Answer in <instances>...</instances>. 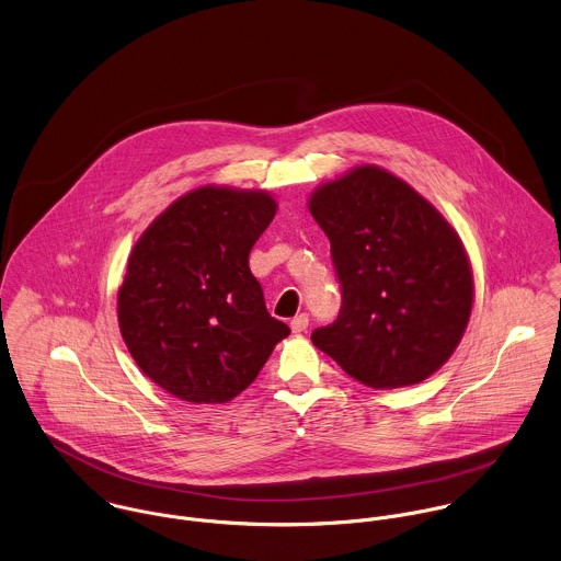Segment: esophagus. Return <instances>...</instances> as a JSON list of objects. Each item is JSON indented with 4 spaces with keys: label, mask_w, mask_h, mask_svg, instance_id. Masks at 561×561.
Segmentation results:
<instances>
[{
    "label": "esophagus",
    "mask_w": 561,
    "mask_h": 561,
    "mask_svg": "<svg viewBox=\"0 0 561 561\" xmlns=\"http://www.w3.org/2000/svg\"><path fill=\"white\" fill-rule=\"evenodd\" d=\"M308 325H310L308 314H299V317H295V319L290 321V330H293V334H301V332H306V330H308Z\"/></svg>",
    "instance_id": "esophagus-1"
}]
</instances>
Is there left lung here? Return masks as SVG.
Segmentation results:
<instances>
[{"mask_svg":"<svg viewBox=\"0 0 561 561\" xmlns=\"http://www.w3.org/2000/svg\"><path fill=\"white\" fill-rule=\"evenodd\" d=\"M308 210L332 242L342 308L317 348L375 390L434 375L466 332L474 282L459 233L405 180L359 164L321 184Z\"/></svg>","mask_w":561,"mask_h":561,"instance_id":"8db88e82","label":"left lung"}]
</instances>
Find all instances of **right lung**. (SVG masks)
I'll use <instances>...</instances> for the list:
<instances>
[{"instance_id": "right-lung-1", "label": "right lung", "mask_w": 561, "mask_h": 561, "mask_svg": "<svg viewBox=\"0 0 561 561\" xmlns=\"http://www.w3.org/2000/svg\"><path fill=\"white\" fill-rule=\"evenodd\" d=\"M275 213L266 191L206 184L175 199L131 247L118 330L138 368L169 394L227 403L290 334L266 312L249 268Z\"/></svg>"}]
</instances>
